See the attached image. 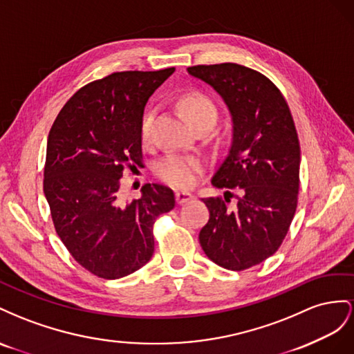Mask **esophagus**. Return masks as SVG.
<instances>
[{
    "label": "esophagus",
    "mask_w": 354,
    "mask_h": 354,
    "mask_svg": "<svg viewBox=\"0 0 354 354\" xmlns=\"http://www.w3.org/2000/svg\"><path fill=\"white\" fill-rule=\"evenodd\" d=\"M175 198H176L178 205H184V203H187V201L193 200V194L188 193V191H176Z\"/></svg>",
    "instance_id": "esophagus-1"
}]
</instances>
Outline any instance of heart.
I'll return each instance as SVG.
<instances>
[{"label":"heart","instance_id":"obj_1","mask_svg":"<svg viewBox=\"0 0 354 354\" xmlns=\"http://www.w3.org/2000/svg\"><path fill=\"white\" fill-rule=\"evenodd\" d=\"M179 105L193 124L201 120H216V109L214 104L200 93L185 95L180 99ZM151 124H153V117L147 114L140 123V140L144 144L151 139ZM203 158L198 156L170 153L158 161L156 174L161 180H165L171 187L187 188L194 184L196 175L203 169Z\"/></svg>","mask_w":354,"mask_h":354}]
</instances>
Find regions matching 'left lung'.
Segmentation results:
<instances>
[{
	"label": "left lung",
	"mask_w": 354,
	"mask_h": 354,
	"mask_svg": "<svg viewBox=\"0 0 354 354\" xmlns=\"http://www.w3.org/2000/svg\"><path fill=\"white\" fill-rule=\"evenodd\" d=\"M187 71L222 97L233 123L228 154L212 178L226 200L201 198L210 216L198 240L210 261L241 271L274 254L294 219L301 163L294 118L280 90L258 71L237 64ZM230 189L241 196L234 209L226 206Z\"/></svg>",
	"instance_id": "1"
}]
</instances>
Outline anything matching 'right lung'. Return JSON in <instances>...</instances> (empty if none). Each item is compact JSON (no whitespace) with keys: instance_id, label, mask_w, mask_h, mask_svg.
Returning <instances> with one entry per match:
<instances>
[{"instance_id":"right-lung-1","label":"right lung","mask_w":354,"mask_h":354,"mask_svg":"<svg viewBox=\"0 0 354 354\" xmlns=\"http://www.w3.org/2000/svg\"><path fill=\"white\" fill-rule=\"evenodd\" d=\"M175 73L124 71L82 87L47 139L44 194L56 233L80 266L120 279L154 254L153 224L175 207L174 191L145 184L140 198H120L124 167L142 158L140 123L156 90Z\"/></svg>"}]
</instances>
